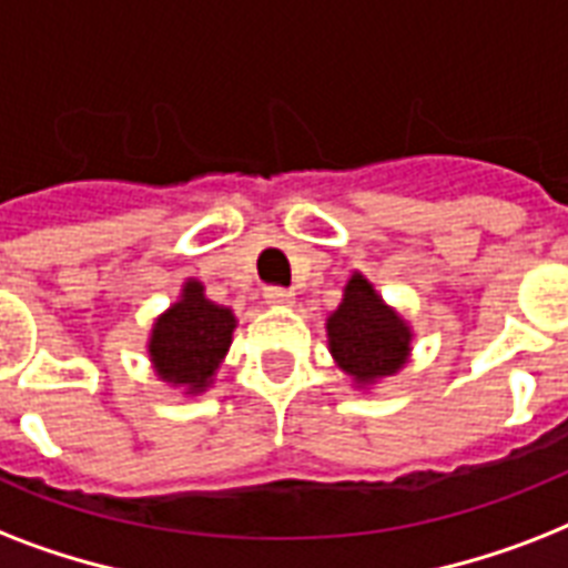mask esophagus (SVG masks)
Wrapping results in <instances>:
<instances>
[{"mask_svg": "<svg viewBox=\"0 0 568 568\" xmlns=\"http://www.w3.org/2000/svg\"><path fill=\"white\" fill-rule=\"evenodd\" d=\"M265 301L271 303V306H292L294 292L292 288H283V285H267Z\"/></svg>", "mask_w": 568, "mask_h": 568, "instance_id": "obj_1", "label": "esophagus"}]
</instances>
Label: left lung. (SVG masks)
Wrapping results in <instances>:
<instances>
[{
	"label": "left lung",
	"instance_id": "obj_1",
	"mask_svg": "<svg viewBox=\"0 0 568 568\" xmlns=\"http://www.w3.org/2000/svg\"><path fill=\"white\" fill-rule=\"evenodd\" d=\"M329 351L336 363L359 383L395 374L409 354V329L395 312L379 303L368 280L356 274L345 301L327 321Z\"/></svg>",
	"mask_w": 568,
	"mask_h": 568
}]
</instances>
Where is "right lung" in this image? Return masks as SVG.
<instances>
[{"label": "right lung", "mask_w": 568, "mask_h": 568, "mask_svg": "<svg viewBox=\"0 0 568 568\" xmlns=\"http://www.w3.org/2000/svg\"><path fill=\"white\" fill-rule=\"evenodd\" d=\"M232 312L205 301L203 285L189 283L182 288V301L155 321L150 338L155 372L168 383L200 392L217 372L232 342Z\"/></svg>", "instance_id": "add662e5"}]
</instances>
